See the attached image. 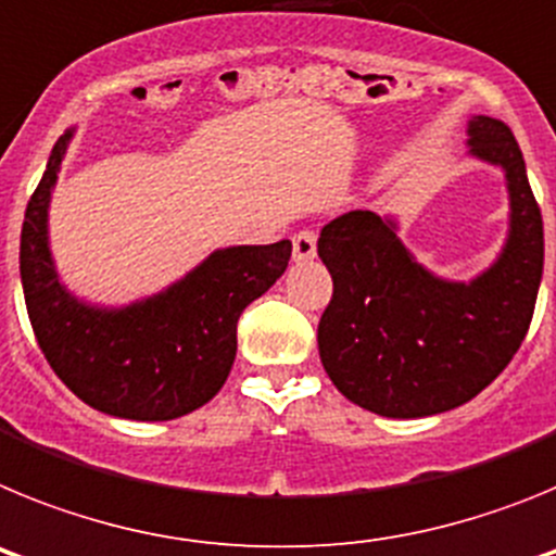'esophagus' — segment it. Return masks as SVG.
<instances>
[{
	"instance_id": "esophagus-1",
	"label": "esophagus",
	"mask_w": 556,
	"mask_h": 556,
	"mask_svg": "<svg viewBox=\"0 0 556 556\" xmlns=\"http://www.w3.org/2000/svg\"><path fill=\"white\" fill-rule=\"evenodd\" d=\"M292 250L298 262H308L317 255V233L314 230H298L292 236Z\"/></svg>"
}]
</instances>
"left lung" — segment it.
<instances>
[{
    "mask_svg": "<svg viewBox=\"0 0 556 556\" xmlns=\"http://www.w3.org/2000/svg\"><path fill=\"white\" fill-rule=\"evenodd\" d=\"M476 159L507 172L509 239L470 283L424 269L395 223L351 211L323 228L317 253L333 278L317 328L323 367L342 395L384 417L440 415L468 404L513 362L543 278V217L513 130L468 125Z\"/></svg>",
    "mask_w": 556,
    "mask_h": 556,
    "instance_id": "8db88e82",
    "label": "left lung"
}]
</instances>
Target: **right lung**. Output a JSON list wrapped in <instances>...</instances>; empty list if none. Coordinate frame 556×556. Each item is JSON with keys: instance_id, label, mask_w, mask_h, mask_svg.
I'll return each mask as SVG.
<instances>
[{"instance_id": "obj_1", "label": "right lung", "mask_w": 556, "mask_h": 556, "mask_svg": "<svg viewBox=\"0 0 556 556\" xmlns=\"http://www.w3.org/2000/svg\"><path fill=\"white\" fill-rule=\"evenodd\" d=\"M72 130L52 147L22 225L24 303L38 348L88 406L127 420H175L223 390L239 314L283 275L292 242L211 253L184 281L127 308H94L61 287L47 244L49 194Z\"/></svg>"}]
</instances>
